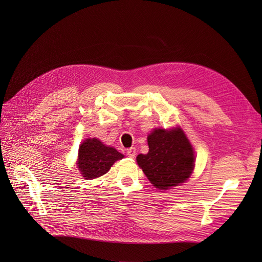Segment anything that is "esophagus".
Instances as JSON below:
<instances>
[{"label": "esophagus", "instance_id": "34e87169", "mask_svg": "<svg viewBox=\"0 0 262 262\" xmlns=\"http://www.w3.org/2000/svg\"><path fill=\"white\" fill-rule=\"evenodd\" d=\"M127 155L130 157V158H134L136 156V148L135 147H130L127 149Z\"/></svg>", "mask_w": 262, "mask_h": 262}]
</instances>
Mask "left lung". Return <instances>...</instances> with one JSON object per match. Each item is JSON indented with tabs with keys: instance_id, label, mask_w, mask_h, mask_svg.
<instances>
[{
	"instance_id": "1",
	"label": "left lung",
	"mask_w": 262,
	"mask_h": 262,
	"mask_svg": "<svg viewBox=\"0 0 262 262\" xmlns=\"http://www.w3.org/2000/svg\"><path fill=\"white\" fill-rule=\"evenodd\" d=\"M148 153L137 162L156 188L167 190L187 181L194 168V154L181 128L155 129L147 137Z\"/></svg>"
}]
</instances>
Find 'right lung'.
<instances>
[{
  "mask_svg": "<svg viewBox=\"0 0 262 262\" xmlns=\"http://www.w3.org/2000/svg\"><path fill=\"white\" fill-rule=\"evenodd\" d=\"M124 156L112 146H106L98 139H86L78 149L77 167L88 180L106 174L114 162Z\"/></svg>",
  "mask_w": 262,
  "mask_h": 262,
  "instance_id": "add662e5",
  "label": "right lung"
}]
</instances>
